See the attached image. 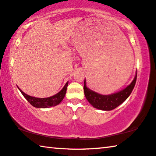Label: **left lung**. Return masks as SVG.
I'll return each instance as SVG.
<instances>
[{
    "label": "left lung",
    "mask_w": 156,
    "mask_h": 156,
    "mask_svg": "<svg viewBox=\"0 0 156 156\" xmlns=\"http://www.w3.org/2000/svg\"><path fill=\"white\" fill-rule=\"evenodd\" d=\"M137 72L131 83L120 91L109 95H102L89 89L84 82V92L87 100L96 109L102 111H111L119 106L127 99L136 84Z\"/></svg>",
    "instance_id": "left-lung-1"
}]
</instances>
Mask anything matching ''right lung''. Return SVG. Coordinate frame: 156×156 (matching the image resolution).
<instances>
[{
	"label": "right lung",
	"instance_id": "1",
	"mask_svg": "<svg viewBox=\"0 0 156 156\" xmlns=\"http://www.w3.org/2000/svg\"><path fill=\"white\" fill-rule=\"evenodd\" d=\"M68 82L65 84L63 88L60 90L58 93L55 94L54 96H52L51 97L48 98H36L33 96H30L29 95L24 93L18 87L19 89L21 94L24 96L26 100L30 102V103L36 108H49L51 107L56 106V105H59L62 100L65 96L66 91H67V87L68 86Z\"/></svg>",
	"mask_w": 156,
	"mask_h": 156
}]
</instances>
